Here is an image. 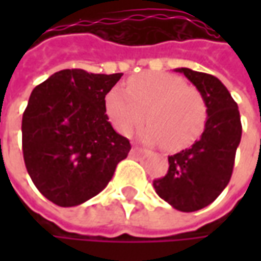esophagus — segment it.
<instances>
[{
    "label": "esophagus",
    "instance_id": "1",
    "mask_svg": "<svg viewBox=\"0 0 261 261\" xmlns=\"http://www.w3.org/2000/svg\"><path fill=\"white\" fill-rule=\"evenodd\" d=\"M130 154L134 156H144L146 155V149H142V148H138V146H134Z\"/></svg>",
    "mask_w": 261,
    "mask_h": 261
}]
</instances>
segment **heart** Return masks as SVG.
Returning a JSON list of instances; mask_svg holds the SVG:
<instances>
[{
    "mask_svg": "<svg viewBox=\"0 0 261 261\" xmlns=\"http://www.w3.org/2000/svg\"><path fill=\"white\" fill-rule=\"evenodd\" d=\"M106 112L115 127L130 135L146 119L149 126L144 139L163 142L170 151L192 145L202 135L207 119V107L202 93L187 86L181 76L148 72L134 76L127 90L113 87L106 95Z\"/></svg>",
    "mask_w": 261,
    "mask_h": 261,
    "instance_id": "obj_1",
    "label": "heart"
}]
</instances>
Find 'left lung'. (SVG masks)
<instances>
[{
    "mask_svg": "<svg viewBox=\"0 0 261 261\" xmlns=\"http://www.w3.org/2000/svg\"><path fill=\"white\" fill-rule=\"evenodd\" d=\"M175 71L202 93L207 119L200 139L168 156V171L154 180V189L177 211L195 212L211 205L229 183L243 127L238 106L216 76L189 68Z\"/></svg>",
    "mask_w": 261,
    "mask_h": 261,
    "instance_id": "8db88e82",
    "label": "left lung"
}]
</instances>
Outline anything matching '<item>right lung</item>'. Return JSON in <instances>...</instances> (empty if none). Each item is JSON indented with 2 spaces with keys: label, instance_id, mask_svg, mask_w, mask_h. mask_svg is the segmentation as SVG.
<instances>
[{
  "label": "right lung",
  "instance_id": "1",
  "mask_svg": "<svg viewBox=\"0 0 261 261\" xmlns=\"http://www.w3.org/2000/svg\"><path fill=\"white\" fill-rule=\"evenodd\" d=\"M122 75L62 69L32 91L21 122L24 164L55 205H81L98 195L129 154V139L106 115V95Z\"/></svg>",
  "mask_w": 261,
  "mask_h": 261
}]
</instances>
